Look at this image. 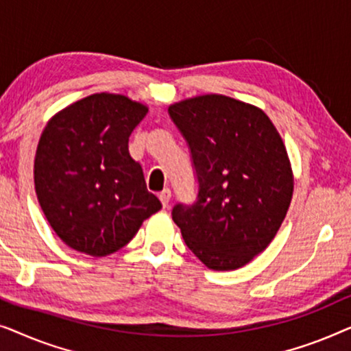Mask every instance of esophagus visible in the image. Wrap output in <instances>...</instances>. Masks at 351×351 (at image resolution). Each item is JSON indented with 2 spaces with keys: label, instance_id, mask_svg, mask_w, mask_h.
<instances>
[{
  "label": "esophagus",
  "instance_id": "1",
  "mask_svg": "<svg viewBox=\"0 0 351 351\" xmlns=\"http://www.w3.org/2000/svg\"><path fill=\"white\" fill-rule=\"evenodd\" d=\"M160 201H161V204L165 206V208H167V204H169V201H171V190L169 189H165L161 191Z\"/></svg>",
  "mask_w": 351,
  "mask_h": 351
}]
</instances>
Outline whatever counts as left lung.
I'll return each instance as SVG.
<instances>
[{
    "label": "left lung",
    "instance_id": "left-lung-1",
    "mask_svg": "<svg viewBox=\"0 0 351 351\" xmlns=\"http://www.w3.org/2000/svg\"><path fill=\"white\" fill-rule=\"evenodd\" d=\"M189 143L198 195L172 220L210 270L246 265L265 251L289 209L294 177L285 143L261 108L220 94L171 105Z\"/></svg>",
    "mask_w": 351,
    "mask_h": 351
}]
</instances>
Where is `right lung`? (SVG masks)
<instances>
[{"label": "right lung", "instance_id": "add662e5", "mask_svg": "<svg viewBox=\"0 0 351 351\" xmlns=\"http://www.w3.org/2000/svg\"><path fill=\"white\" fill-rule=\"evenodd\" d=\"M147 113L126 95L100 93L46 124L33 171L36 196L52 230L75 251L93 257L117 252L161 209L128 147Z\"/></svg>", "mask_w": 351, "mask_h": 351}]
</instances>
